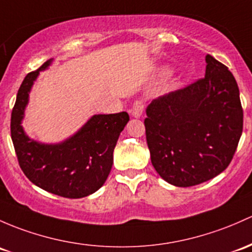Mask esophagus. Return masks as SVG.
<instances>
[{
    "label": "esophagus",
    "instance_id": "obj_1",
    "mask_svg": "<svg viewBox=\"0 0 252 252\" xmlns=\"http://www.w3.org/2000/svg\"><path fill=\"white\" fill-rule=\"evenodd\" d=\"M145 110V102L141 101V100H137L133 104V107H131V115L134 116L135 118L141 117L142 112Z\"/></svg>",
    "mask_w": 252,
    "mask_h": 252
}]
</instances>
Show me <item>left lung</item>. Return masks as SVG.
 <instances>
[{
  "label": "left lung",
  "instance_id": "8db88e82",
  "mask_svg": "<svg viewBox=\"0 0 252 252\" xmlns=\"http://www.w3.org/2000/svg\"><path fill=\"white\" fill-rule=\"evenodd\" d=\"M205 77L157 97L145 118L151 161L161 179L190 187L221 174L243 133L237 81L226 65L206 55Z\"/></svg>",
  "mask_w": 252,
  "mask_h": 252
}]
</instances>
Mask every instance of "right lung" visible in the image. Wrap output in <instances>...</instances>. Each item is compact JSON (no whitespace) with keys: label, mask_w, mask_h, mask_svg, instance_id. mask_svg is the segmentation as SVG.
I'll list each match as a JSON object with an SVG mask.
<instances>
[{"label":"right lung","mask_w":252,"mask_h":252,"mask_svg":"<svg viewBox=\"0 0 252 252\" xmlns=\"http://www.w3.org/2000/svg\"><path fill=\"white\" fill-rule=\"evenodd\" d=\"M28 73L17 94L10 117V136L18 161L29 180L39 189L63 198H83L105 184L113 163V150L129 121L126 112L95 115L72 137L58 145H44L26 136L20 126L29 92L39 71Z\"/></svg>","instance_id":"right-lung-1"}]
</instances>
